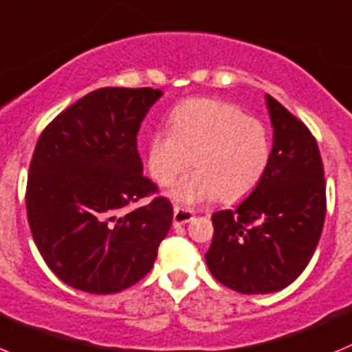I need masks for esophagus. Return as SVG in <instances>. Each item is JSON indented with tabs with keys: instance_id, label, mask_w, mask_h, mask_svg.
Returning <instances> with one entry per match:
<instances>
[{
	"instance_id": "esophagus-1",
	"label": "esophagus",
	"mask_w": 352,
	"mask_h": 352,
	"mask_svg": "<svg viewBox=\"0 0 352 352\" xmlns=\"http://www.w3.org/2000/svg\"><path fill=\"white\" fill-rule=\"evenodd\" d=\"M192 210L189 208H182V207H175L173 208V224L175 226H180V224H186L192 219Z\"/></svg>"
}]
</instances>
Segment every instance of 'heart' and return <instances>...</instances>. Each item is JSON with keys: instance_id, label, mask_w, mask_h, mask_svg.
<instances>
[{"instance_id": "heart-1", "label": "heart", "mask_w": 352, "mask_h": 352, "mask_svg": "<svg viewBox=\"0 0 352 352\" xmlns=\"http://www.w3.org/2000/svg\"><path fill=\"white\" fill-rule=\"evenodd\" d=\"M270 137L258 119L219 100L192 98L170 116V131L147 145V166L160 186H170L192 164L189 179L172 189L180 204L217 198L236 201L259 184L270 163Z\"/></svg>"}]
</instances>
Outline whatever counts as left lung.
<instances>
[{
    "label": "left lung",
    "instance_id": "1",
    "mask_svg": "<svg viewBox=\"0 0 352 352\" xmlns=\"http://www.w3.org/2000/svg\"><path fill=\"white\" fill-rule=\"evenodd\" d=\"M274 128L268 168L235 210L212 215L205 261L221 284L243 294L280 291L305 270L326 215V184L316 138L277 100L265 96Z\"/></svg>",
    "mask_w": 352,
    "mask_h": 352
}]
</instances>
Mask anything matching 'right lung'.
<instances>
[{
    "mask_svg": "<svg viewBox=\"0 0 352 352\" xmlns=\"http://www.w3.org/2000/svg\"><path fill=\"white\" fill-rule=\"evenodd\" d=\"M163 91L103 87L59 113L34 147L26 208L47 267L75 289L119 293L151 272L173 208L144 177L137 133Z\"/></svg>",
    "mask_w": 352,
    "mask_h": 352,
    "instance_id": "right-lung-1",
    "label": "right lung"
}]
</instances>
